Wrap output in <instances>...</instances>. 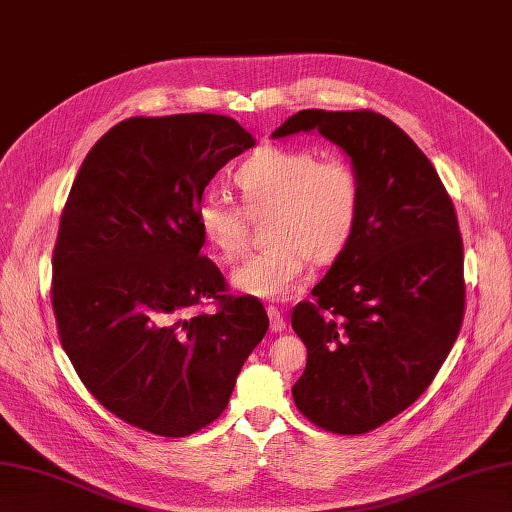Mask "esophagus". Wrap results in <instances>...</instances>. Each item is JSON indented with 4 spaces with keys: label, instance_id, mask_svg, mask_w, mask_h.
Instances as JSON below:
<instances>
[{
    "label": "esophagus",
    "instance_id": "34e87169",
    "mask_svg": "<svg viewBox=\"0 0 512 512\" xmlns=\"http://www.w3.org/2000/svg\"><path fill=\"white\" fill-rule=\"evenodd\" d=\"M268 318H270V329L275 331V334H281V331L285 329V318H283V314L277 310V307H268Z\"/></svg>",
    "mask_w": 512,
    "mask_h": 512
}]
</instances>
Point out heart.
<instances>
[{
    "instance_id": "heart-1",
    "label": "heart",
    "mask_w": 512,
    "mask_h": 512,
    "mask_svg": "<svg viewBox=\"0 0 512 512\" xmlns=\"http://www.w3.org/2000/svg\"><path fill=\"white\" fill-rule=\"evenodd\" d=\"M242 202L209 192L196 207L202 237L222 259L242 253L248 213L270 211L264 222L266 246L246 255L231 272V283L257 299H281L301 279L307 259L329 264L358 229L362 181L344 159H318L305 148L261 146L235 172Z\"/></svg>"
}]
</instances>
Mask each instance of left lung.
Masks as SVG:
<instances>
[{
  "instance_id": "obj_1",
  "label": "left lung",
  "mask_w": 512,
  "mask_h": 512,
  "mask_svg": "<svg viewBox=\"0 0 512 512\" xmlns=\"http://www.w3.org/2000/svg\"><path fill=\"white\" fill-rule=\"evenodd\" d=\"M320 135L362 181L349 246L292 310L307 364L292 397L336 434H364L417 401L458 338L465 314L454 202L419 146L373 111L307 109L272 137Z\"/></svg>"
}]
</instances>
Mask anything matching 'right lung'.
<instances>
[{"label":"right lung","mask_w":512,"mask_h":512,"mask_svg":"<svg viewBox=\"0 0 512 512\" xmlns=\"http://www.w3.org/2000/svg\"><path fill=\"white\" fill-rule=\"evenodd\" d=\"M251 133L227 115L130 117L82 161L52 257L58 336L82 384L122 421L189 436L227 408L268 314L222 294L200 255L202 192ZM205 298L218 313L192 315Z\"/></svg>","instance_id":"add662e5"}]
</instances>
